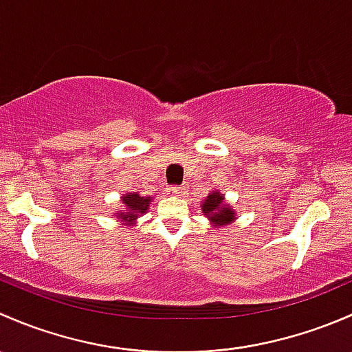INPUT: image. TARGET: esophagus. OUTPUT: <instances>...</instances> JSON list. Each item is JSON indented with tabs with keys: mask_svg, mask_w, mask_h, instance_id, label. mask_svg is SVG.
Masks as SVG:
<instances>
[{
	"mask_svg": "<svg viewBox=\"0 0 352 352\" xmlns=\"http://www.w3.org/2000/svg\"><path fill=\"white\" fill-rule=\"evenodd\" d=\"M169 193L175 195V197H183V195H184V188H181V186H169Z\"/></svg>",
	"mask_w": 352,
	"mask_h": 352,
	"instance_id": "obj_1",
	"label": "esophagus"
}]
</instances>
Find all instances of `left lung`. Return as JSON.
Instances as JSON below:
<instances>
[{
  "label": "left lung",
  "instance_id": "8db88e82",
  "mask_svg": "<svg viewBox=\"0 0 352 352\" xmlns=\"http://www.w3.org/2000/svg\"><path fill=\"white\" fill-rule=\"evenodd\" d=\"M201 210L217 226H223V223H229L234 220V212L230 210V206L223 205V197H220L219 191L206 197V200L203 201Z\"/></svg>",
  "mask_w": 352,
  "mask_h": 352
}]
</instances>
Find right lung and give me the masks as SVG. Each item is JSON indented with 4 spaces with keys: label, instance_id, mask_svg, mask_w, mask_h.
I'll list each match as a JSON object with an SVG mask.
<instances>
[{
    "label": "right lung",
    "instance_id": "add662e5",
    "mask_svg": "<svg viewBox=\"0 0 352 352\" xmlns=\"http://www.w3.org/2000/svg\"><path fill=\"white\" fill-rule=\"evenodd\" d=\"M151 198L139 197L137 193H129L123 197V205H125V210L120 212V219L129 220V222H133L139 215L146 213V210L149 208Z\"/></svg>",
    "mask_w": 352,
    "mask_h": 352
}]
</instances>
